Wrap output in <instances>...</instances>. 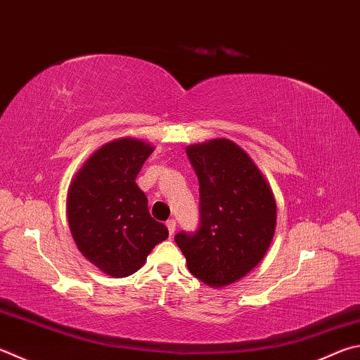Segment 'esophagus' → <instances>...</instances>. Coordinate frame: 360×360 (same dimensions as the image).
<instances>
[{"label":"esophagus","instance_id":"34e87169","mask_svg":"<svg viewBox=\"0 0 360 360\" xmlns=\"http://www.w3.org/2000/svg\"><path fill=\"white\" fill-rule=\"evenodd\" d=\"M167 228H168V233H169V236H172V234L176 231V220H168L167 221Z\"/></svg>","mask_w":360,"mask_h":360}]
</instances>
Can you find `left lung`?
Returning a JSON list of instances; mask_svg holds the SVG:
<instances>
[{
    "instance_id": "1",
    "label": "left lung",
    "mask_w": 360,
    "mask_h": 360,
    "mask_svg": "<svg viewBox=\"0 0 360 360\" xmlns=\"http://www.w3.org/2000/svg\"><path fill=\"white\" fill-rule=\"evenodd\" d=\"M200 182V226L178 233L176 244L192 276L224 288L247 276L269 248L277 202L266 176L228 139L187 146Z\"/></svg>"
}]
</instances>
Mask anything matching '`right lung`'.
<instances>
[{
    "label": "right lung",
    "mask_w": 360,
    "mask_h": 360,
    "mask_svg": "<svg viewBox=\"0 0 360 360\" xmlns=\"http://www.w3.org/2000/svg\"><path fill=\"white\" fill-rule=\"evenodd\" d=\"M153 151L140 139H116L91 154L70 181L66 214L72 238L83 257L110 277L132 276L168 238L135 182Z\"/></svg>",
    "instance_id": "right-lung-1"
}]
</instances>
